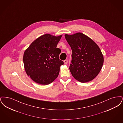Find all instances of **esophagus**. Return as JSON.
<instances>
[{"instance_id": "34e87169", "label": "esophagus", "mask_w": 123, "mask_h": 123, "mask_svg": "<svg viewBox=\"0 0 123 123\" xmlns=\"http://www.w3.org/2000/svg\"><path fill=\"white\" fill-rule=\"evenodd\" d=\"M64 63L65 64H67L68 63V60L67 59H65L64 61Z\"/></svg>"}]
</instances>
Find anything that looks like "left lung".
I'll return each mask as SVG.
<instances>
[{
  "mask_svg": "<svg viewBox=\"0 0 123 123\" xmlns=\"http://www.w3.org/2000/svg\"><path fill=\"white\" fill-rule=\"evenodd\" d=\"M64 36L72 52L69 68L72 76L83 83L92 81L99 73L104 62L99 47L82 33Z\"/></svg>",
  "mask_w": 123,
  "mask_h": 123,
  "instance_id": "8db88e82",
  "label": "left lung"
}]
</instances>
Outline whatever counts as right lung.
<instances>
[{"label": "right lung", "mask_w": 123, "mask_h": 123, "mask_svg": "<svg viewBox=\"0 0 123 123\" xmlns=\"http://www.w3.org/2000/svg\"><path fill=\"white\" fill-rule=\"evenodd\" d=\"M62 35L47 34L33 41L24 53L25 71L34 82L47 85L58 76L60 67L64 64L59 59L61 50L57 46Z\"/></svg>", "instance_id": "1"}]
</instances>
